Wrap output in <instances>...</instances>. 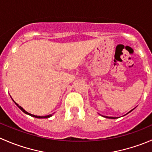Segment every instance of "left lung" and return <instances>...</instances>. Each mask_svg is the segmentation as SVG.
<instances>
[{
	"label": "left lung",
	"instance_id": "8db88e82",
	"mask_svg": "<svg viewBox=\"0 0 152 152\" xmlns=\"http://www.w3.org/2000/svg\"><path fill=\"white\" fill-rule=\"evenodd\" d=\"M133 110H134V109H133ZM133 110H132L131 111H129V112L128 113H129L130 112H132V111ZM104 117H105V118H111V119H115V118H115V117H108V116H104Z\"/></svg>",
	"mask_w": 152,
	"mask_h": 152
}]
</instances>
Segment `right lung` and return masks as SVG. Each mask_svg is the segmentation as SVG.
<instances>
[{
  "mask_svg": "<svg viewBox=\"0 0 152 152\" xmlns=\"http://www.w3.org/2000/svg\"><path fill=\"white\" fill-rule=\"evenodd\" d=\"M14 102V101H13ZM15 104H16L17 106H18V107H19L20 109L21 110H22L23 112L24 113H26V114H27V115H31V116H32V117H34V118H50V117H51L52 116V114H50V115H46V116H37V115H32V114H31V113H28V112H26V111L25 110H24L23 108V107H21L20 106H19L18 104L17 103H15Z\"/></svg>",
  "mask_w": 152,
  "mask_h": 152,
  "instance_id": "obj_1",
  "label": "right lung"
}]
</instances>
